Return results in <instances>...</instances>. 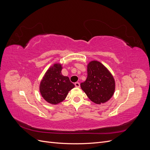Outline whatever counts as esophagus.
<instances>
[{"label":"esophagus","instance_id":"obj_1","mask_svg":"<svg viewBox=\"0 0 150 150\" xmlns=\"http://www.w3.org/2000/svg\"><path fill=\"white\" fill-rule=\"evenodd\" d=\"M74 85H75L76 87H77V88H79V87H80V83H78V82L75 83H74Z\"/></svg>","mask_w":150,"mask_h":150}]
</instances>
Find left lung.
<instances>
[{
	"label": "left lung",
	"instance_id": "obj_1",
	"mask_svg": "<svg viewBox=\"0 0 150 150\" xmlns=\"http://www.w3.org/2000/svg\"><path fill=\"white\" fill-rule=\"evenodd\" d=\"M81 87L94 103H106L112 96L115 82L112 74L101 62H90L88 65V77Z\"/></svg>",
	"mask_w": 150,
	"mask_h": 150
}]
</instances>
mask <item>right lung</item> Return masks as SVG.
I'll return each mask as SVG.
<instances>
[{"label": "right lung", "mask_w": 150, "mask_h": 150, "mask_svg": "<svg viewBox=\"0 0 150 150\" xmlns=\"http://www.w3.org/2000/svg\"><path fill=\"white\" fill-rule=\"evenodd\" d=\"M62 68L61 64H55L47 71L40 82V94L49 103L56 104L64 101L75 86L68 77L61 74Z\"/></svg>", "instance_id": "1"}]
</instances>
